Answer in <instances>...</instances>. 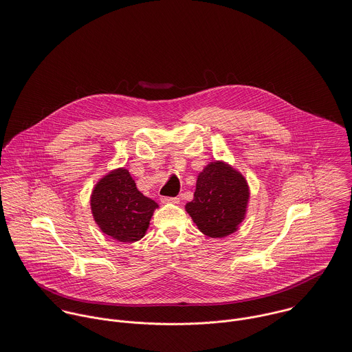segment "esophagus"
Instances as JSON below:
<instances>
[{
	"instance_id": "obj_1",
	"label": "esophagus",
	"mask_w": 352,
	"mask_h": 352,
	"mask_svg": "<svg viewBox=\"0 0 352 352\" xmlns=\"http://www.w3.org/2000/svg\"><path fill=\"white\" fill-rule=\"evenodd\" d=\"M160 200L163 203H173V204H178L179 203V197H160Z\"/></svg>"
}]
</instances>
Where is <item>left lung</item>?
I'll return each instance as SVG.
<instances>
[{
	"label": "left lung",
	"instance_id": "8db88e82",
	"mask_svg": "<svg viewBox=\"0 0 352 352\" xmlns=\"http://www.w3.org/2000/svg\"><path fill=\"white\" fill-rule=\"evenodd\" d=\"M248 200L246 179L230 166L212 162L200 173L195 199L185 208L203 234L223 238L236 231Z\"/></svg>",
	"mask_w": 352,
	"mask_h": 352
}]
</instances>
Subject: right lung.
<instances>
[{
  "label": "right lung",
  "instance_id": "right-lung-1",
  "mask_svg": "<svg viewBox=\"0 0 352 352\" xmlns=\"http://www.w3.org/2000/svg\"><path fill=\"white\" fill-rule=\"evenodd\" d=\"M157 204L138 190L125 168L103 177L91 196V210L100 230L120 242H136L144 236Z\"/></svg>",
  "mask_w": 352,
  "mask_h": 352
}]
</instances>
